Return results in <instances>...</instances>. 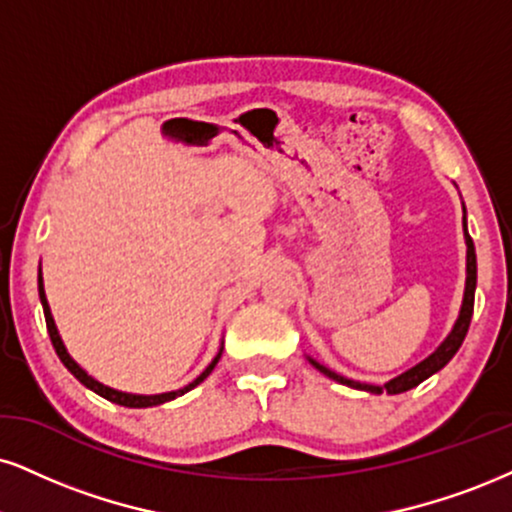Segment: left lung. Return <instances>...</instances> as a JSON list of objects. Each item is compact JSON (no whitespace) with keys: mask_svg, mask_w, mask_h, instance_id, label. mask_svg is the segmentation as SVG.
I'll use <instances>...</instances> for the list:
<instances>
[{"mask_svg":"<svg viewBox=\"0 0 512 512\" xmlns=\"http://www.w3.org/2000/svg\"><path fill=\"white\" fill-rule=\"evenodd\" d=\"M463 227H465V244H468V280H465V296H463V306H460V315L456 320V325H453V330L449 337L444 339V344L439 346L437 351L432 353L430 358H425V361L415 365V368H410L408 372H403V375L394 377V380L384 384V387H375V384H363V382H353V380H346V377L337 375V372L327 370L325 365L311 361L315 368H318L323 375L330 377V380L339 382V384H346V387H353V389H361V391H370V394H382V391H387V394H401V391H408L413 387H418L420 382H425L427 377H432L434 372H439L444 368L446 363L451 361L453 356H456V351L460 349V344H463L465 334H468V327H470V320H472V308H475V287H477V256H475V244H472V237L468 235V225H465V218H463Z\"/></svg>","mask_w":512,"mask_h":512,"instance_id":"1","label":"left lung"}]
</instances>
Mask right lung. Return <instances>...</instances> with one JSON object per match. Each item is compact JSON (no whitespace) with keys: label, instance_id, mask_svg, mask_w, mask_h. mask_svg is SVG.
<instances>
[{"label":"right lung","instance_id":"1","mask_svg":"<svg viewBox=\"0 0 512 512\" xmlns=\"http://www.w3.org/2000/svg\"><path fill=\"white\" fill-rule=\"evenodd\" d=\"M37 285H40V301H42V308H44V320H47V332H49V339H52V344H54V349H56V356L61 358V363L66 365L68 370L73 372L75 377H78V380L85 384L87 389H92L94 394H99V396H104L106 401H113V403H118V406H128V408H147V406H159V403H166V401H173L175 396H182L185 394V391H189V389H194L197 387L199 382H204L208 375H211V370L216 368V363H218V358H220V353L216 358H213V363L208 365V368L201 372V375L197 377V380H194L192 384H187V387H182L180 391H168V394H154V396H140V394H125V391H116V389H111V387H104L102 382H97L94 380V377H90L87 375L85 370L80 368L78 363L73 361L71 356H68V351H66V346H63V342H61V337H59V332H56V325H54V318H52V311H49V304H47V296H44V287H42V273H40V277H37Z\"/></svg>","mask_w":512,"mask_h":512}]
</instances>
